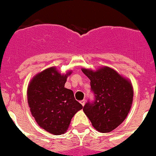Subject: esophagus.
I'll use <instances>...</instances> for the list:
<instances>
[{"label":"esophagus","instance_id":"1","mask_svg":"<svg viewBox=\"0 0 156 156\" xmlns=\"http://www.w3.org/2000/svg\"><path fill=\"white\" fill-rule=\"evenodd\" d=\"M80 103H81V105H82V106H84V104H85V100H81V102H80Z\"/></svg>","mask_w":156,"mask_h":156}]
</instances>
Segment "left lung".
<instances>
[{
    "instance_id": "1",
    "label": "left lung",
    "mask_w": 156,
    "mask_h": 156,
    "mask_svg": "<svg viewBox=\"0 0 156 156\" xmlns=\"http://www.w3.org/2000/svg\"><path fill=\"white\" fill-rule=\"evenodd\" d=\"M90 80L94 102H87L83 111L93 127L101 133H108L121 125L130 112L133 90L129 80L109 67L97 71L82 69Z\"/></svg>"
}]
</instances>
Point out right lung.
<instances>
[{
  "label": "right lung",
  "instance_id": "right-lung-1",
  "mask_svg": "<svg viewBox=\"0 0 156 156\" xmlns=\"http://www.w3.org/2000/svg\"><path fill=\"white\" fill-rule=\"evenodd\" d=\"M72 71L62 75L56 67L37 74L27 90L31 115L41 128L54 135L65 133L77 112L83 108L75 100L73 91L65 87Z\"/></svg>",
  "mask_w": 156,
  "mask_h": 156
}]
</instances>
